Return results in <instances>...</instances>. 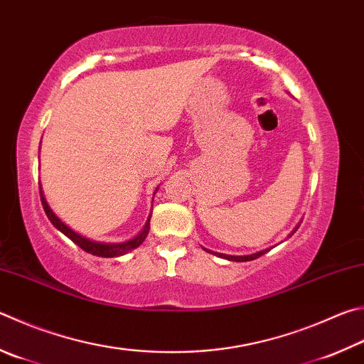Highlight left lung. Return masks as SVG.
Wrapping results in <instances>:
<instances>
[{
	"label": "left lung",
	"mask_w": 364,
	"mask_h": 364,
	"mask_svg": "<svg viewBox=\"0 0 364 364\" xmlns=\"http://www.w3.org/2000/svg\"><path fill=\"white\" fill-rule=\"evenodd\" d=\"M297 228H299V226H297ZM297 228L293 230V234L296 232ZM203 250H205V251H208V253H211V255H216V256H220V257H224V259H228V261L245 262V261H253V259H257V257H259V256L266 255L270 248H267V250H262V251H257V253H253V255H247V256H232V255H223V253H215V251H210V250H207V248H203Z\"/></svg>",
	"instance_id": "1"
}]
</instances>
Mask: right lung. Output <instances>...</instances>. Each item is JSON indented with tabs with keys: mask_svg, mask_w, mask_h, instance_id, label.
Segmentation results:
<instances>
[{
	"mask_svg": "<svg viewBox=\"0 0 364 364\" xmlns=\"http://www.w3.org/2000/svg\"><path fill=\"white\" fill-rule=\"evenodd\" d=\"M157 191V189H156ZM39 196H41V203H43V208L46 211V215H48V218L50 220V223L54 224V226L60 230L62 234H65L68 237L70 240H73L76 243V245L79 248H82L84 251H87V253L94 255V256H102V257H117V256H122L125 253H129V251L135 250L136 247H140L141 243L144 242V239L148 237V232H149V220L151 218H148L146 224H144V228L140 234H138L136 237H134V239H130L127 242H121V243H105V242H95V240H90V239H85V237H82L81 234L75 232V230L70 229L67 224L62 223V220H58V218L55 216L54 211L50 210V207L48 205V202H46V197L43 194V189L39 188Z\"/></svg>",
	"mask_w": 364,
	"mask_h": 364,
	"instance_id": "right-lung-1",
	"label": "right lung"
}]
</instances>
